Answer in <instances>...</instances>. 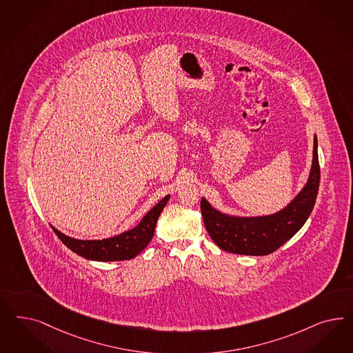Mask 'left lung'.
<instances>
[{"mask_svg":"<svg viewBox=\"0 0 353 353\" xmlns=\"http://www.w3.org/2000/svg\"><path fill=\"white\" fill-rule=\"evenodd\" d=\"M319 143L314 135L313 161L303 190L282 210L260 216H230L201 199L205 228L221 250L245 256H266L291 239L307 222L319 194Z\"/></svg>","mask_w":353,"mask_h":353,"instance_id":"1","label":"left lung"}]
</instances>
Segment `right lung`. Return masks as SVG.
<instances>
[{
	"label": "right lung",
	"instance_id": "1",
	"mask_svg": "<svg viewBox=\"0 0 353 353\" xmlns=\"http://www.w3.org/2000/svg\"><path fill=\"white\" fill-rule=\"evenodd\" d=\"M170 194L165 196L159 204L154 205L148 213L143 216L137 228L125 231L113 238L103 240L74 239L62 234L57 228H52L68 248L87 260L103 262L131 260L137 257L153 238L157 219L163 208L168 204Z\"/></svg>",
	"mask_w": 353,
	"mask_h": 353
}]
</instances>
